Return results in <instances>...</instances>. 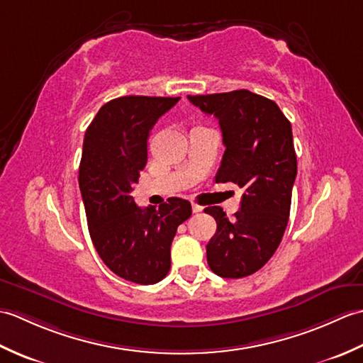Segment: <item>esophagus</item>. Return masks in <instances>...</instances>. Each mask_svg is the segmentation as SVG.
Returning a JSON list of instances; mask_svg holds the SVG:
<instances>
[{
	"label": "esophagus",
	"mask_w": 363,
	"mask_h": 363,
	"mask_svg": "<svg viewBox=\"0 0 363 363\" xmlns=\"http://www.w3.org/2000/svg\"><path fill=\"white\" fill-rule=\"evenodd\" d=\"M191 211H194L195 213H198V212L203 211V207L199 206V204H196V203H191Z\"/></svg>",
	"instance_id": "1"
}]
</instances>
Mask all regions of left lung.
Returning a JSON list of instances; mask_svg holds the SVG:
<instances>
[{
    "instance_id": "8db88e82",
    "label": "left lung",
    "mask_w": 363,
    "mask_h": 363,
    "mask_svg": "<svg viewBox=\"0 0 363 363\" xmlns=\"http://www.w3.org/2000/svg\"><path fill=\"white\" fill-rule=\"evenodd\" d=\"M187 98L220 123L226 150L215 181L245 190L233 221L218 206L204 209L217 221L207 264L221 277L250 276L272 259L289 223L298 172L291 125L274 101L250 90Z\"/></svg>"
}]
</instances>
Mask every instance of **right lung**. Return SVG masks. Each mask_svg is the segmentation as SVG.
Instances as JSON below:
<instances>
[{
	"label": "right lung",
	"mask_w": 363,
	"mask_h": 363,
	"mask_svg": "<svg viewBox=\"0 0 363 363\" xmlns=\"http://www.w3.org/2000/svg\"><path fill=\"white\" fill-rule=\"evenodd\" d=\"M179 99L137 95L112 99L84 135L79 189L91 242L111 272L142 285L167 276L177 226L191 215L187 199L169 198L159 209H142L130 195L148 159L150 130Z\"/></svg>",
	"instance_id": "obj_1"
}]
</instances>
